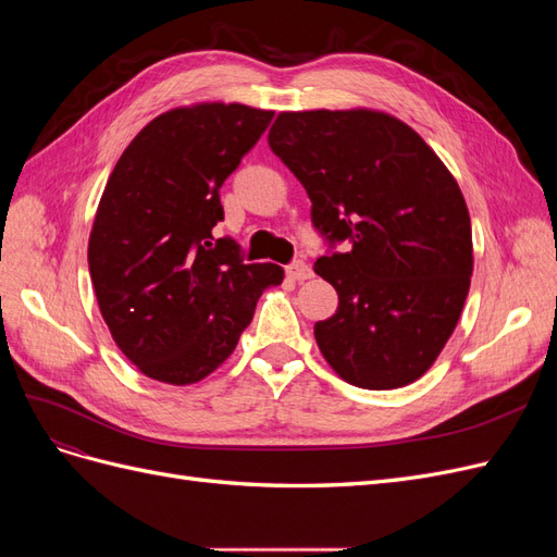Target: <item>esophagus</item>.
<instances>
[{
  "mask_svg": "<svg viewBox=\"0 0 557 557\" xmlns=\"http://www.w3.org/2000/svg\"><path fill=\"white\" fill-rule=\"evenodd\" d=\"M285 274H288L293 281H307L313 276V269L305 260H295L285 267Z\"/></svg>",
  "mask_w": 557,
  "mask_h": 557,
  "instance_id": "1",
  "label": "esophagus"
}]
</instances>
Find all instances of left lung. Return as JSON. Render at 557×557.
<instances>
[{
    "label": "left lung",
    "instance_id": "obj_1",
    "mask_svg": "<svg viewBox=\"0 0 557 557\" xmlns=\"http://www.w3.org/2000/svg\"><path fill=\"white\" fill-rule=\"evenodd\" d=\"M269 148L305 185L332 250L313 269L339 307L313 327L330 367L367 391L423 376L469 293L471 221L446 164L395 115L369 109L283 111Z\"/></svg>",
    "mask_w": 557,
    "mask_h": 557
}]
</instances>
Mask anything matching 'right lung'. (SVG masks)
I'll list each match as a JSON object with an SVG mask.
<instances>
[{"mask_svg": "<svg viewBox=\"0 0 557 557\" xmlns=\"http://www.w3.org/2000/svg\"><path fill=\"white\" fill-rule=\"evenodd\" d=\"M274 111L205 102L153 117L115 162L88 244L99 311L123 356L148 379L188 385L237 348L260 295L283 267L244 264L213 239L221 185Z\"/></svg>", "mask_w": 557, "mask_h": 557, "instance_id": "right-lung-1", "label": "right lung"}]
</instances>
